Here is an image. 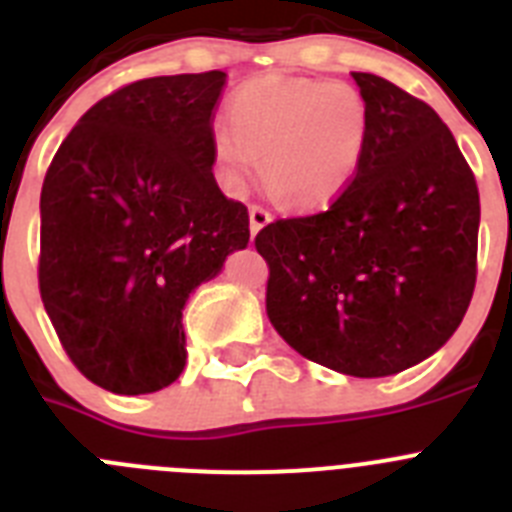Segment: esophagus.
<instances>
[{"label": "esophagus", "instance_id": "esophagus-1", "mask_svg": "<svg viewBox=\"0 0 512 512\" xmlns=\"http://www.w3.org/2000/svg\"><path fill=\"white\" fill-rule=\"evenodd\" d=\"M248 223H251V235L256 238V233L271 223V212L264 210V207H259V205H251L248 207Z\"/></svg>", "mask_w": 512, "mask_h": 512}]
</instances>
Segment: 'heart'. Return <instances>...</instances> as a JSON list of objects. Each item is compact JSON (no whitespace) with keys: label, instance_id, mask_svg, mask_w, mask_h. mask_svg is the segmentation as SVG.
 <instances>
[{"label":"heart","instance_id":"heart-1","mask_svg":"<svg viewBox=\"0 0 512 512\" xmlns=\"http://www.w3.org/2000/svg\"><path fill=\"white\" fill-rule=\"evenodd\" d=\"M228 124L210 133L215 182L243 194L264 171L266 192L292 210H323L354 184L372 115L346 81L259 76L228 102ZM262 166H258V158Z\"/></svg>","mask_w":512,"mask_h":512}]
</instances>
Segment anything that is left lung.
<instances>
[{
    "mask_svg": "<svg viewBox=\"0 0 512 512\" xmlns=\"http://www.w3.org/2000/svg\"><path fill=\"white\" fill-rule=\"evenodd\" d=\"M372 135L354 184L325 212L266 225V312L305 359L390 377L433 356L477 279L479 192L451 130L392 81L354 71Z\"/></svg>",
    "mask_w": 512,
    "mask_h": 512,
    "instance_id": "1",
    "label": "left lung"
}]
</instances>
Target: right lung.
I'll use <instances>...</instances> for the list:
<instances>
[{"label": "right lung", "mask_w": 512, "mask_h": 512, "mask_svg": "<svg viewBox=\"0 0 512 512\" xmlns=\"http://www.w3.org/2000/svg\"><path fill=\"white\" fill-rule=\"evenodd\" d=\"M225 71L153 76L99 99L40 192V297L76 369L115 395L187 366L182 312L248 246V210L210 164Z\"/></svg>", "instance_id": "obj_1"}]
</instances>
